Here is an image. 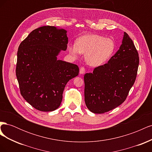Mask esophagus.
I'll return each instance as SVG.
<instances>
[{
    "label": "esophagus",
    "mask_w": 152,
    "mask_h": 152,
    "mask_svg": "<svg viewBox=\"0 0 152 152\" xmlns=\"http://www.w3.org/2000/svg\"><path fill=\"white\" fill-rule=\"evenodd\" d=\"M86 72V69L84 67H81L80 68V74H84Z\"/></svg>",
    "instance_id": "1"
}]
</instances>
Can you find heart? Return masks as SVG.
Instances as JSON below:
<instances>
[{"instance_id": "1", "label": "heart", "mask_w": 152, "mask_h": 152, "mask_svg": "<svg viewBox=\"0 0 152 152\" xmlns=\"http://www.w3.org/2000/svg\"><path fill=\"white\" fill-rule=\"evenodd\" d=\"M73 56L86 54L85 58L89 65L98 66L109 60L115 50L113 40L96 34H87L77 39L76 44L68 46Z\"/></svg>"}]
</instances>
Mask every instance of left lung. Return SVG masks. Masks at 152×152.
Returning a JSON list of instances; mask_svg holds the SVG:
<instances>
[{
	"mask_svg": "<svg viewBox=\"0 0 152 152\" xmlns=\"http://www.w3.org/2000/svg\"><path fill=\"white\" fill-rule=\"evenodd\" d=\"M139 61L134 43L124 32L120 48L108 63L84 77L87 108L94 113H104L121 105L134 83Z\"/></svg>",
	"mask_w": 152,
	"mask_h": 152,
	"instance_id": "left-lung-1",
	"label": "left lung"
}]
</instances>
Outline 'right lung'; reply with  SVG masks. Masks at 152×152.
<instances>
[{
  "label": "right lung",
  "instance_id": "right-lung-1",
  "mask_svg": "<svg viewBox=\"0 0 152 152\" xmlns=\"http://www.w3.org/2000/svg\"><path fill=\"white\" fill-rule=\"evenodd\" d=\"M66 32L53 26H41L18 48L16 75L20 93L39 111L56 110L67 82L79 75L77 65L57 59L61 50H66Z\"/></svg>",
  "mask_w": 152,
  "mask_h": 152
}]
</instances>
